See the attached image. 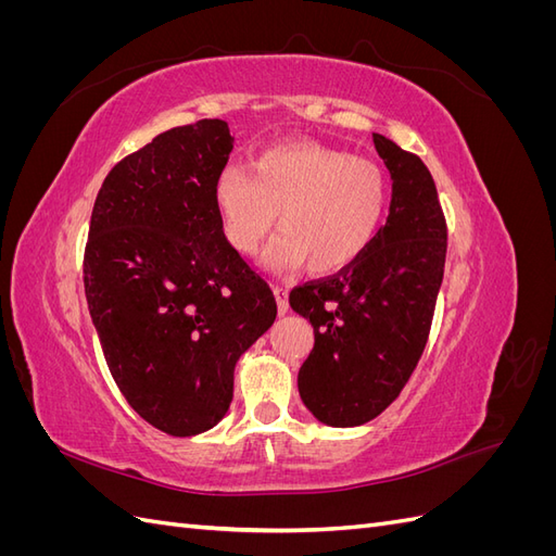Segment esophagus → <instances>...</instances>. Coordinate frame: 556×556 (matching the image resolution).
Returning <instances> with one entry per match:
<instances>
[{"label": "esophagus", "mask_w": 556, "mask_h": 556, "mask_svg": "<svg viewBox=\"0 0 556 556\" xmlns=\"http://www.w3.org/2000/svg\"><path fill=\"white\" fill-rule=\"evenodd\" d=\"M274 294H276V301H278V313L285 315L290 311V290L282 288V285H276Z\"/></svg>", "instance_id": "obj_1"}]
</instances>
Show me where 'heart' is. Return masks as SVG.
Wrapping results in <instances>:
<instances>
[{"mask_svg":"<svg viewBox=\"0 0 556 556\" xmlns=\"http://www.w3.org/2000/svg\"><path fill=\"white\" fill-rule=\"evenodd\" d=\"M215 206L231 248L252 255L278 213L282 231L268 264L336 274L355 264L378 237L390 182L366 157L313 141L266 148L250 172L229 166L215 182Z\"/></svg>","mask_w":556,"mask_h":556,"instance_id":"heart-1","label":"heart"}]
</instances>
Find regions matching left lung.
<instances>
[{
    "instance_id": "obj_1",
    "label": "left lung",
    "mask_w": 556,
    "mask_h": 556,
    "mask_svg": "<svg viewBox=\"0 0 556 556\" xmlns=\"http://www.w3.org/2000/svg\"><path fill=\"white\" fill-rule=\"evenodd\" d=\"M374 143L392 174L387 223L355 264L290 292V306L315 331L299 394L329 427L371 422L401 394L429 341L443 282L447 225L427 164L382 134Z\"/></svg>"
}]
</instances>
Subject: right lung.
Returning <instances> with one entry per match:
<instances>
[{"instance_id":"obj_1","label":"right lung","mask_w":556,"mask_h":556,"mask_svg":"<svg viewBox=\"0 0 556 556\" xmlns=\"http://www.w3.org/2000/svg\"><path fill=\"white\" fill-rule=\"evenodd\" d=\"M231 148L225 121L162 131L113 166L90 217L83 282L109 371L172 435L220 422L233 366L278 313L215 206Z\"/></svg>"}]
</instances>
